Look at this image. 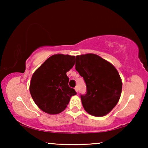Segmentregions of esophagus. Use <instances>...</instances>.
<instances>
[{
    "label": "esophagus",
    "mask_w": 148,
    "mask_h": 148,
    "mask_svg": "<svg viewBox=\"0 0 148 148\" xmlns=\"http://www.w3.org/2000/svg\"><path fill=\"white\" fill-rule=\"evenodd\" d=\"M75 90L76 92H78V87H77V86H76L75 88Z\"/></svg>",
    "instance_id": "1"
}]
</instances>
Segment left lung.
<instances>
[{
    "instance_id": "1",
    "label": "left lung",
    "mask_w": 148,
    "mask_h": 148,
    "mask_svg": "<svg viewBox=\"0 0 148 148\" xmlns=\"http://www.w3.org/2000/svg\"><path fill=\"white\" fill-rule=\"evenodd\" d=\"M75 69L84 78L86 94H81L86 112L95 116L108 114L116 106L122 92V81L110 62L94 54L76 56Z\"/></svg>"
}]
</instances>
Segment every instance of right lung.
<instances>
[{"label":"right lung","instance_id":"obj_1","mask_svg":"<svg viewBox=\"0 0 148 148\" xmlns=\"http://www.w3.org/2000/svg\"><path fill=\"white\" fill-rule=\"evenodd\" d=\"M75 56L55 54L48 58L32 75L29 91L36 105L48 114L63 111L72 96L77 94L69 86L66 75L75 64Z\"/></svg>","mask_w":148,"mask_h":148}]
</instances>
